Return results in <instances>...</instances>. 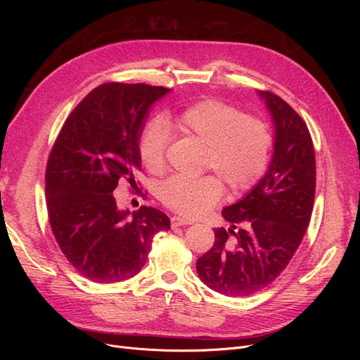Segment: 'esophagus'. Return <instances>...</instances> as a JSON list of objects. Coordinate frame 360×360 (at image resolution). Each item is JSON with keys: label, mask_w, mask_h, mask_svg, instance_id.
I'll list each match as a JSON object with an SVG mask.
<instances>
[{"label": "esophagus", "mask_w": 360, "mask_h": 360, "mask_svg": "<svg viewBox=\"0 0 360 360\" xmlns=\"http://www.w3.org/2000/svg\"><path fill=\"white\" fill-rule=\"evenodd\" d=\"M170 223H172V228H179V226L191 224V220H186V219L179 217V216H174L172 219H170Z\"/></svg>", "instance_id": "1"}]
</instances>
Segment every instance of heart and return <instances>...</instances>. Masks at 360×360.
Here are the masks:
<instances>
[{"label":"heart","instance_id":"1","mask_svg":"<svg viewBox=\"0 0 360 360\" xmlns=\"http://www.w3.org/2000/svg\"><path fill=\"white\" fill-rule=\"evenodd\" d=\"M170 127L179 136L205 144L202 167L213 170L232 193L251 190L266 172L273 147L270 127L229 103L200 101L179 112ZM167 144L169 134L160 120L143 128L137 148L150 174L163 172ZM214 175L172 176L160 185L159 198L175 213L200 217L223 197V184Z\"/></svg>","mask_w":360,"mask_h":360}]
</instances>
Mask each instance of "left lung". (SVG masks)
Wrapping results in <instances>:
<instances>
[{
    "label": "left lung",
    "mask_w": 360,
    "mask_h": 360,
    "mask_svg": "<svg viewBox=\"0 0 360 360\" xmlns=\"http://www.w3.org/2000/svg\"><path fill=\"white\" fill-rule=\"evenodd\" d=\"M276 127L274 155L251 193L226 207L229 229L197 259L204 285L226 296H250L283 273L309 226L315 198V151L307 122L277 94L259 91Z\"/></svg>",
    "instance_id": "1"
}]
</instances>
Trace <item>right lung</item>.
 Wrapping results in <instances>:
<instances>
[{"label": "right lung", "instance_id": "obj_1", "mask_svg": "<svg viewBox=\"0 0 360 360\" xmlns=\"http://www.w3.org/2000/svg\"><path fill=\"white\" fill-rule=\"evenodd\" d=\"M170 91L143 83H105L72 109L46 165L45 193L52 233L67 261L94 283H118L146 264L153 236L169 217L141 205L128 217L113 191L136 188L139 139L148 108Z\"/></svg>", "mask_w": 360, "mask_h": 360}]
</instances>
